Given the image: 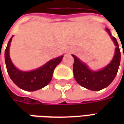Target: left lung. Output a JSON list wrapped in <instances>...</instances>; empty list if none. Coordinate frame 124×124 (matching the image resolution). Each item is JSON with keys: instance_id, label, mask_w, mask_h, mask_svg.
<instances>
[{"instance_id": "1", "label": "left lung", "mask_w": 124, "mask_h": 124, "mask_svg": "<svg viewBox=\"0 0 124 124\" xmlns=\"http://www.w3.org/2000/svg\"><path fill=\"white\" fill-rule=\"evenodd\" d=\"M106 31L112 37L116 48L112 62L102 70L98 72L92 71L85 64L80 61L77 57L72 55L74 59L73 72L75 80L82 87L92 91L101 90L109 86L114 80L120 66L121 54L119 45L116 38L111 36L109 29L106 28Z\"/></svg>"}]
</instances>
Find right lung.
Listing matches in <instances>:
<instances>
[{"instance_id": "obj_1", "label": "right lung", "mask_w": 124, "mask_h": 124, "mask_svg": "<svg viewBox=\"0 0 124 124\" xmlns=\"http://www.w3.org/2000/svg\"><path fill=\"white\" fill-rule=\"evenodd\" d=\"M12 36L8 42L4 52L7 70L10 78L16 86L26 91H36L47 86L52 78L53 72L62 61L63 56L50 60L37 70L31 72L18 70L13 65L9 56V47Z\"/></svg>"}]
</instances>
